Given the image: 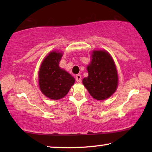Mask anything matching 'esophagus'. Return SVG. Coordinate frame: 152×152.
Here are the masks:
<instances>
[{
	"mask_svg": "<svg viewBox=\"0 0 152 152\" xmlns=\"http://www.w3.org/2000/svg\"><path fill=\"white\" fill-rule=\"evenodd\" d=\"M75 79H76L77 82H81V81H82V76H81V75H80V74L77 75L75 77Z\"/></svg>",
	"mask_w": 152,
	"mask_h": 152,
	"instance_id": "1",
	"label": "esophagus"
}]
</instances>
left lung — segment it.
I'll list each match as a JSON object with an SVG mask.
<instances>
[{
	"label": "left lung",
	"instance_id": "8db88e82",
	"mask_svg": "<svg viewBox=\"0 0 152 152\" xmlns=\"http://www.w3.org/2000/svg\"><path fill=\"white\" fill-rule=\"evenodd\" d=\"M87 66L88 75L82 83L93 98L104 100L115 92L118 84L116 67L111 56L105 50H93Z\"/></svg>",
	"mask_w": 152,
	"mask_h": 152
}]
</instances>
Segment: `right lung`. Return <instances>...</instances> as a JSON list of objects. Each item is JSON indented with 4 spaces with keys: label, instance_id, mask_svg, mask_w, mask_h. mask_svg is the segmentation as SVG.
Wrapping results in <instances>:
<instances>
[{
    "label": "right lung",
    "instance_id": "right-lung-1",
    "mask_svg": "<svg viewBox=\"0 0 152 152\" xmlns=\"http://www.w3.org/2000/svg\"><path fill=\"white\" fill-rule=\"evenodd\" d=\"M62 55L61 52H50L43 59L39 71L40 90L45 96L54 100L65 97L75 82L71 75L59 67Z\"/></svg>",
    "mask_w": 152,
    "mask_h": 152
}]
</instances>
